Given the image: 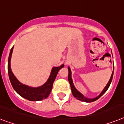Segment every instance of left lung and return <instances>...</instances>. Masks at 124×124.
<instances>
[{
    "mask_svg": "<svg viewBox=\"0 0 124 124\" xmlns=\"http://www.w3.org/2000/svg\"><path fill=\"white\" fill-rule=\"evenodd\" d=\"M113 76V71L112 74H111V78L110 79H109V81L108 83L107 84L106 86L105 87L104 89L102 90V92H101V93L98 96V97H97L96 98H94V99H88V98L85 97V96L83 95H82V94H81V93H80V92H79V91H78L76 88H75L74 84H73L72 77H71V70H70V68L68 67V81H69V83H70V88H71V90H72V94H73V95H74V97L76 98L77 99L79 100V101H81L85 102H92L95 101H96V100H97L98 99H99V98L103 94L106 92L107 90H108L109 87V85H110L111 83V81H112Z\"/></svg>",
    "mask_w": 124,
    "mask_h": 124,
    "instance_id": "8db88e82",
    "label": "left lung"
}]
</instances>
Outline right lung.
<instances>
[{"label":"right lung","instance_id":"add662e5","mask_svg":"<svg viewBox=\"0 0 124 124\" xmlns=\"http://www.w3.org/2000/svg\"><path fill=\"white\" fill-rule=\"evenodd\" d=\"M13 49V46L11 49L9 56L8 70L9 80H10L12 86L14 88V90H15L20 95L25 98V99H26L29 100V101H41L43 99H46L49 95V94L52 90V85H53V83L55 81L57 73L61 68L64 67V65H62L59 67H54L52 68L50 77L43 86L38 87V88L29 87L26 85H22V83H20L19 81L16 79V78L15 77L14 74L12 72L11 69L10 61Z\"/></svg>","mask_w":124,"mask_h":124}]
</instances>
